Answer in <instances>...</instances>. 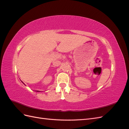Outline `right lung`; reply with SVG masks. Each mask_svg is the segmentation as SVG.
Instances as JSON below:
<instances>
[{
    "label": "right lung",
    "mask_w": 129,
    "mask_h": 129,
    "mask_svg": "<svg viewBox=\"0 0 129 129\" xmlns=\"http://www.w3.org/2000/svg\"><path fill=\"white\" fill-rule=\"evenodd\" d=\"M22 83H23V82H22Z\"/></svg>",
    "instance_id": "add662e5"
}]
</instances>
